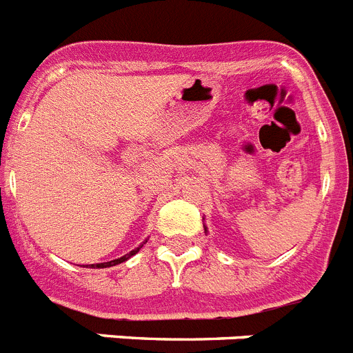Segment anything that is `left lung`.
<instances>
[{"label":"left lung","instance_id":"8db88e82","mask_svg":"<svg viewBox=\"0 0 353 353\" xmlns=\"http://www.w3.org/2000/svg\"><path fill=\"white\" fill-rule=\"evenodd\" d=\"M205 233H207V228H205Z\"/></svg>","mask_w":353,"mask_h":353}]
</instances>
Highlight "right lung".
I'll return each mask as SVG.
<instances>
[{"label": "right lung", "instance_id": "right-lung-1", "mask_svg": "<svg viewBox=\"0 0 353 353\" xmlns=\"http://www.w3.org/2000/svg\"><path fill=\"white\" fill-rule=\"evenodd\" d=\"M143 244H145V242H143ZM143 244L139 245V248H136V249H132V251L129 252V254H125V256H121V258H117V260H111V261H104V263H92L90 265V269H105V267H113V265H118V263H123V261H127L129 260L130 256H134V254H136V252L139 251V249L143 248ZM84 267V265H83ZM86 267H88V265H86Z\"/></svg>", "mask_w": 353, "mask_h": 353}]
</instances>
